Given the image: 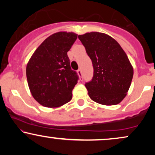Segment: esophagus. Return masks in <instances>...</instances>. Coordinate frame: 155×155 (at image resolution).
<instances>
[{
    "label": "esophagus",
    "mask_w": 155,
    "mask_h": 155,
    "mask_svg": "<svg viewBox=\"0 0 155 155\" xmlns=\"http://www.w3.org/2000/svg\"><path fill=\"white\" fill-rule=\"evenodd\" d=\"M77 73H78V74H79V76H80V77H81V69H79V70L77 71Z\"/></svg>",
    "instance_id": "1"
}]
</instances>
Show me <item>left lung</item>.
I'll return each mask as SVG.
<instances>
[{"label": "left lung", "mask_w": 155, "mask_h": 155, "mask_svg": "<svg viewBox=\"0 0 155 155\" xmlns=\"http://www.w3.org/2000/svg\"><path fill=\"white\" fill-rule=\"evenodd\" d=\"M78 38L92 60L93 77L85 83L88 95L96 103L117 105L127 95L133 76L128 58L117 41L98 32Z\"/></svg>", "instance_id": "obj_1"}]
</instances>
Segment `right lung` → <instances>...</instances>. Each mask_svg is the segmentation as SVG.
Wrapping results in <instances>:
<instances>
[{
	"instance_id": "1",
	"label": "right lung",
	"mask_w": 155,
	"mask_h": 155,
	"mask_svg": "<svg viewBox=\"0 0 155 155\" xmlns=\"http://www.w3.org/2000/svg\"><path fill=\"white\" fill-rule=\"evenodd\" d=\"M76 38L74 33L51 35L37 48L27 65V79L32 95L45 107H59L71 100L79 76L71 68L67 52Z\"/></svg>"
}]
</instances>
